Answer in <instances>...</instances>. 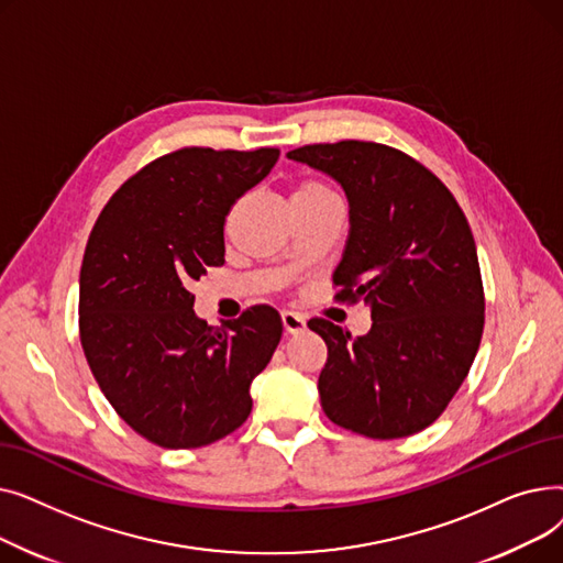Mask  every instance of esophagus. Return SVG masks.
Instances as JSON below:
<instances>
[{
    "label": "esophagus",
    "mask_w": 563,
    "mask_h": 563,
    "mask_svg": "<svg viewBox=\"0 0 563 563\" xmlns=\"http://www.w3.org/2000/svg\"><path fill=\"white\" fill-rule=\"evenodd\" d=\"M280 319H283L285 333H289V335H299V333L306 331V319L299 312L285 310V312H280Z\"/></svg>",
    "instance_id": "obj_1"
}]
</instances>
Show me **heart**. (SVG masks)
Here are the masks:
<instances>
[{"label":"heart","mask_w":563,"mask_h":563,"mask_svg":"<svg viewBox=\"0 0 563 563\" xmlns=\"http://www.w3.org/2000/svg\"><path fill=\"white\" fill-rule=\"evenodd\" d=\"M294 207L299 205H319V202H340L338 194L327 185L317 180V177H303L291 189Z\"/></svg>","instance_id":"b5f03b06"}]
</instances>
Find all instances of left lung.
<instances>
[{
    "label": "left lung",
    "mask_w": 563,
    "mask_h": 563,
    "mask_svg": "<svg viewBox=\"0 0 563 563\" xmlns=\"http://www.w3.org/2000/svg\"><path fill=\"white\" fill-rule=\"evenodd\" d=\"M329 173L349 198L351 232L333 274L335 299L365 301L372 329L353 338L329 319L321 408L376 440L433 424L465 380L484 333L475 236L452 191L418 159L374 141L310 143L287 153Z\"/></svg>",
    "instance_id": "left-lung-1"
}]
</instances>
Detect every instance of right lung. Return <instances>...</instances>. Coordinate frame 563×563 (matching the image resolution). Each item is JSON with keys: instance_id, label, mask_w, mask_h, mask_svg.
Wrapping results in <instances>:
<instances>
[{"instance_id": "add662e5", "label": "right lung", "mask_w": 563, "mask_h": 563, "mask_svg": "<svg viewBox=\"0 0 563 563\" xmlns=\"http://www.w3.org/2000/svg\"><path fill=\"white\" fill-rule=\"evenodd\" d=\"M278 147L189 145L125 180L100 212L81 260L79 340L100 390L141 438L164 450L212 445L251 416V380L283 335L274 308L207 327L191 280L225 262L223 225L264 180Z\"/></svg>"}]
</instances>
